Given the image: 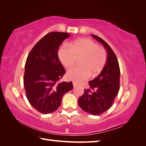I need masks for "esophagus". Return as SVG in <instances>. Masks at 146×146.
<instances>
[{"label": "esophagus", "mask_w": 146, "mask_h": 146, "mask_svg": "<svg viewBox=\"0 0 146 146\" xmlns=\"http://www.w3.org/2000/svg\"><path fill=\"white\" fill-rule=\"evenodd\" d=\"M73 87H76V86H78L77 84H76V82H73Z\"/></svg>", "instance_id": "34e87169"}]
</instances>
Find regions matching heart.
Wrapping results in <instances>:
<instances>
[{
  "instance_id": "b5f03b06",
  "label": "heart",
  "mask_w": 146,
  "mask_h": 146,
  "mask_svg": "<svg viewBox=\"0 0 146 146\" xmlns=\"http://www.w3.org/2000/svg\"><path fill=\"white\" fill-rule=\"evenodd\" d=\"M59 60L66 68H70L75 64L76 58L79 66L70 69L67 77L70 80L80 82L89 76H97L104 68L107 55L103 48L88 38H80L72 42L68 46H64L58 52Z\"/></svg>"
}]
</instances>
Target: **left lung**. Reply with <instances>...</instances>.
Instances as JSON below:
<instances>
[{
    "label": "left lung",
    "mask_w": 146,
    "mask_h": 146,
    "mask_svg": "<svg viewBox=\"0 0 146 146\" xmlns=\"http://www.w3.org/2000/svg\"><path fill=\"white\" fill-rule=\"evenodd\" d=\"M93 37L104 46L107 60L99 75L89 82L90 88L78 98V106L83 111L92 115H100L111 107L120 88V68L117 56L112 49L99 36Z\"/></svg>",
    "instance_id": "left-lung-1"
}]
</instances>
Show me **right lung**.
<instances>
[{
    "label": "right lung",
    "instance_id": "1",
    "mask_svg": "<svg viewBox=\"0 0 146 146\" xmlns=\"http://www.w3.org/2000/svg\"><path fill=\"white\" fill-rule=\"evenodd\" d=\"M70 34L51 32L31 49L25 64L24 86L29 102L36 111L49 114L58 110L62 98L73 89L72 82H60L66 71L58 56L59 46Z\"/></svg>",
    "mask_w": 146,
    "mask_h": 146
}]
</instances>
